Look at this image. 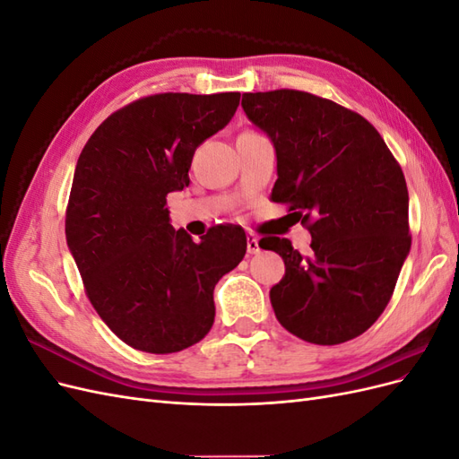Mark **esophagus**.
<instances>
[{
    "instance_id": "34e87169",
    "label": "esophagus",
    "mask_w": 459,
    "mask_h": 459,
    "mask_svg": "<svg viewBox=\"0 0 459 459\" xmlns=\"http://www.w3.org/2000/svg\"><path fill=\"white\" fill-rule=\"evenodd\" d=\"M247 251H248V255L260 253V243H258L256 238H253V235H248V238H247Z\"/></svg>"
}]
</instances>
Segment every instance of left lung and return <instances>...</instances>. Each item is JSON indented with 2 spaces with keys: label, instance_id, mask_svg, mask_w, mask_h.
<instances>
[{
  "label": "left lung",
  "instance_id": "8db88e82",
  "mask_svg": "<svg viewBox=\"0 0 459 459\" xmlns=\"http://www.w3.org/2000/svg\"><path fill=\"white\" fill-rule=\"evenodd\" d=\"M247 118L270 137L275 203L312 233L302 256L289 239L262 248L285 262L270 289L280 324L302 341L339 344L386 308L408 253V187L379 132L358 113L297 90L243 93Z\"/></svg>",
  "mask_w": 459,
  "mask_h": 459
}]
</instances>
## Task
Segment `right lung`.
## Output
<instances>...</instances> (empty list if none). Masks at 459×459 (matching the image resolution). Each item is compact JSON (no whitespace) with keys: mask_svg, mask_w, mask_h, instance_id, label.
Wrapping results in <instances>:
<instances>
[{"mask_svg":"<svg viewBox=\"0 0 459 459\" xmlns=\"http://www.w3.org/2000/svg\"><path fill=\"white\" fill-rule=\"evenodd\" d=\"M241 93H159L110 115L82 149L65 233L97 314L132 349L170 354L214 324V285L247 253L245 231L195 243L174 230L166 195L189 186L197 147L235 115Z\"/></svg>","mask_w":459,"mask_h":459,"instance_id":"add662e5","label":"right lung"}]
</instances>
